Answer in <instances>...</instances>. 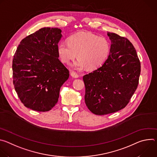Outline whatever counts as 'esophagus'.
<instances>
[{
    "label": "esophagus",
    "mask_w": 157,
    "mask_h": 157,
    "mask_svg": "<svg viewBox=\"0 0 157 157\" xmlns=\"http://www.w3.org/2000/svg\"><path fill=\"white\" fill-rule=\"evenodd\" d=\"M71 76L73 78H79V75L77 73H76L75 72H74V71H71Z\"/></svg>",
    "instance_id": "obj_1"
}]
</instances>
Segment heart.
Wrapping results in <instances>:
<instances>
[{
    "label": "heart",
    "instance_id": "heart-1",
    "mask_svg": "<svg viewBox=\"0 0 157 157\" xmlns=\"http://www.w3.org/2000/svg\"><path fill=\"white\" fill-rule=\"evenodd\" d=\"M61 61L70 64L77 54L78 59L73 64L75 70L84 67L95 70L101 66L108 59L110 53V44L107 39L87 32H79L71 35L68 43L60 42L57 47Z\"/></svg>",
    "mask_w": 157,
    "mask_h": 157
}]
</instances>
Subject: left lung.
<instances>
[{"label":"left lung","mask_w":157,"mask_h":157,"mask_svg":"<svg viewBox=\"0 0 157 157\" xmlns=\"http://www.w3.org/2000/svg\"><path fill=\"white\" fill-rule=\"evenodd\" d=\"M107 35L111 41L108 59L83 76L85 103L99 116L124 109L136 91L140 75V63L132 43L114 33Z\"/></svg>","instance_id":"obj_1"}]
</instances>
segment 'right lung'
I'll use <instances>...</instances> for the list:
<instances>
[{"mask_svg": "<svg viewBox=\"0 0 157 157\" xmlns=\"http://www.w3.org/2000/svg\"><path fill=\"white\" fill-rule=\"evenodd\" d=\"M58 28L44 27L22 40L12 62L13 82L24 105L46 112L57 103L59 90L70 73L58 59Z\"/></svg>", "mask_w": 157, "mask_h": 157, "instance_id": "1", "label": "right lung"}]
</instances>
